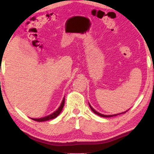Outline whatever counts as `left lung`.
<instances>
[{
	"label": "left lung",
	"mask_w": 154,
	"mask_h": 154,
	"mask_svg": "<svg viewBox=\"0 0 154 154\" xmlns=\"http://www.w3.org/2000/svg\"><path fill=\"white\" fill-rule=\"evenodd\" d=\"M89 106H90V108H91V110L93 111V112L95 113V114H97V115H98V116H102V117H112V116H116V115H119V114H124V113H126L127 111H125V112H123V113H120V114H113V115H103V114H100V113H99V112H98V111H96L94 109H93V107L91 106V105H90V103H89Z\"/></svg>",
	"instance_id": "8db88e82"
}]
</instances>
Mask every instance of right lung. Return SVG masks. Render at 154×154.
Segmentation results:
<instances>
[{"mask_svg":"<svg viewBox=\"0 0 154 154\" xmlns=\"http://www.w3.org/2000/svg\"><path fill=\"white\" fill-rule=\"evenodd\" d=\"M64 100H65V97H64V98H63V99L62 100V102H61V105H60V106L59 107V109H58L56 111H54V112L53 113V114H50V115H48V116H45V117L40 118V119H33V118H32V119L35 120V121H36V122H45V121H48V120L54 119V118H56V116L59 115V114H60V113H61V110H62V109H63V105H64Z\"/></svg>","mask_w":154,"mask_h":154,"instance_id":"1","label":"right lung"}]
</instances>
